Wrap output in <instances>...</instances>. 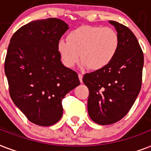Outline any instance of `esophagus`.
<instances>
[{
  "mask_svg": "<svg viewBox=\"0 0 151 151\" xmlns=\"http://www.w3.org/2000/svg\"><path fill=\"white\" fill-rule=\"evenodd\" d=\"M78 76H79V81H80V83H82V82H83V75L79 74L78 75Z\"/></svg>",
  "mask_w": 151,
  "mask_h": 151,
  "instance_id": "34e87169",
  "label": "esophagus"
}]
</instances>
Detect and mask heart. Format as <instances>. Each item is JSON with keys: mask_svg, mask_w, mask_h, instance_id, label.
I'll return each instance as SVG.
<instances>
[{"mask_svg": "<svg viewBox=\"0 0 151 151\" xmlns=\"http://www.w3.org/2000/svg\"><path fill=\"white\" fill-rule=\"evenodd\" d=\"M119 46V35L113 28L82 26L68 35L67 42L59 41L57 51L65 67L73 68L81 57L83 67L100 70L113 61Z\"/></svg>", "mask_w": 151, "mask_h": 151, "instance_id": "1", "label": "heart"}]
</instances>
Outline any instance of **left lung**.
<instances>
[{
    "mask_svg": "<svg viewBox=\"0 0 151 151\" xmlns=\"http://www.w3.org/2000/svg\"><path fill=\"white\" fill-rule=\"evenodd\" d=\"M120 46L113 61L102 69L84 75L89 89L87 109L95 123L108 125L121 120L130 110L142 84L143 53L137 38L127 27L116 21Z\"/></svg>",
    "mask_w": 151,
    "mask_h": 151,
    "instance_id": "obj_1",
    "label": "left lung"
}]
</instances>
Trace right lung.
I'll return each instance as SVG.
<instances>
[{"mask_svg":"<svg viewBox=\"0 0 151 151\" xmlns=\"http://www.w3.org/2000/svg\"><path fill=\"white\" fill-rule=\"evenodd\" d=\"M68 28L59 19L32 21L10 40L4 62L10 96L37 125L58 122L63 115V99L80 83L76 72L61 63L57 51Z\"/></svg>","mask_w":151,"mask_h":151,"instance_id":"obj_1","label":"right lung"}]
</instances>
